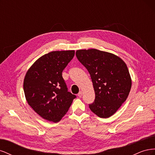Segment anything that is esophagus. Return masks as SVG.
I'll use <instances>...</instances> for the list:
<instances>
[{
    "label": "esophagus",
    "instance_id": "1",
    "mask_svg": "<svg viewBox=\"0 0 155 155\" xmlns=\"http://www.w3.org/2000/svg\"><path fill=\"white\" fill-rule=\"evenodd\" d=\"M82 95H83V92H82V91H80V92H79L78 93V96L79 97H82Z\"/></svg>",
    "mask_w": 155,
    "mask_h": 155
}]
</instances>
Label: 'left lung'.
<instances>
[{"label":"left lung","instance_id":"obj_1","mask_svg":"<svg viewBox=\"0 0 155 155\" xmlns=\"http://www.w3.org/2000/svg\"><path fill=\"white\" fill-rule=\"evenodd\" d=\"M76 55L94 88L95 100L89 108L100 118H109L129 96L132 82L127 67L118 56L96 49L77 50Z\"/></svg>","mask_w":155,"mask_h":155}]
</instances>
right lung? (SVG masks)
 <instances>
[{"instance_id": "add662e5", "label": "right lung", "mask_w": 155, "mask_h": 155, "mask_svg": "<svg viewBox=\"0 0 155 155\" xmlns=\"http://www.w3.org/2000/svg\"><path fill=\"white\" fill-rule=\"evenodd\" d=\"M74 54V50L46 54L37 59L26 74L23 88L28 104L46 120L59 121L76 97L68 91L62 76Z\"/></svg>"}]
</instances>
